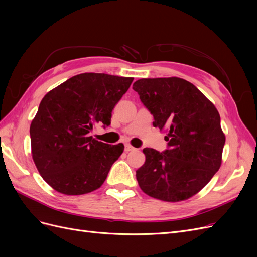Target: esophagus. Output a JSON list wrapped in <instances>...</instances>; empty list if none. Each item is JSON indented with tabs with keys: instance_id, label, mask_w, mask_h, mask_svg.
<instances>
[{
	"instance_id": "1",
	"label": "esophagus",
	"mask_w": 257,
	"mask_h": 257,
	"mask_svg": "<svg viewBox=\"0 0 257 257\" xmlns=\"http://www.w3.org/2000/svg\"><path fill=\"white\" fill-rule=\"evenodd\" d=\"M124 149H125V151H126V152H128V151H134V150H135V148H134L133 146H131L130 144H126V145H125V147H124Z\"/></svg>"
}]
</instances>
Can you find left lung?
Listing matches in <instances>:
<instances>
[{"instance_id":"left-lung-1","label":"left lung","mask_w":257,"mask_h":257,"mask_svg":"<svg viewBox=\"0 0 257 257\" xmlns=\"http://www.w3.org/2000/svg\"><path fill=\"white\" fill-rule=\"evenodd\" d=\"M153 126L165 131L168 149L143 150L145 164L136 170L144 193L178 203L197 194L222 164L225 135L215 106L193 83L178 77L134 82Z\"/></svg>"}]
</instances>
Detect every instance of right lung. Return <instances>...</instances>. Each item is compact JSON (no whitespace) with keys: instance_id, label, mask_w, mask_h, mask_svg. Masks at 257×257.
<instances>
[{"instance_id":"add662e5","label":"right lung","mask_w":257,"mask_h":257,"mask_svg":"<svg viewBox=\"0 0 257 257\" xmlns=\"http://www.w3.org/2000/svg\"><path fill=\"white\" fill-rule=\"evenodd\" d=\"M132 77L83 73L46 94L30 126L35 166L53 190L82 195L97 190L123 144L108 145L89 136L96 124L110 125L111 112Z\"/></svg>"}]
</instances>
